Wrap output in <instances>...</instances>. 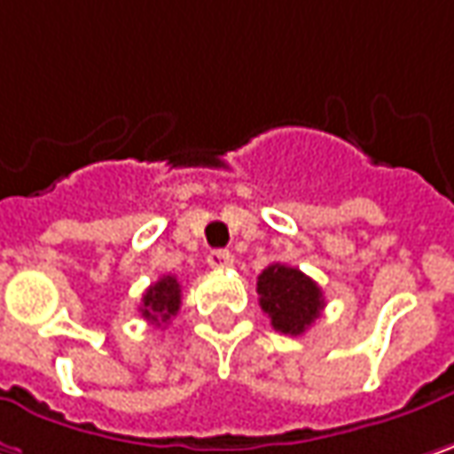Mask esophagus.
<instances>
[{"label": "esophagus", "mask_w": 454, "mask_h": 454, "mask_svg": "<svg viewBox=\"0 0 454 454\" xmlns=\"http://www.w3.org/2000/svg\"><path fill=\"white\" fill-rule=\"evenodd\" d=\"M207 264L213 270H226V267L233 264V254L226 252V249H213V252L207 254Z\"/></svg>", "instance_id": "34e87169"}]
</instances>
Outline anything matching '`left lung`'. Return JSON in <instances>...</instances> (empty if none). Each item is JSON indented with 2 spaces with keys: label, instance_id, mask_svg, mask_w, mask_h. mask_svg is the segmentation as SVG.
Listing matches in <instances>:
<instances>
[{
  "label": "left lung",
  "instance_id": "8db88e82",
  "mask_svg": "<svg viewBox=\"0 0 454 454\" xmlns=\"http://www.w3.org/2000/svg\"><path fill=\"white\" fill-rule=\"evenodd\" d=\"M259 306L270 316L275 332L301 336L313 326V321L324 310V293L298 267L270 264L259 280Z\"/></svg>",
  "mask_w": 454,
  "mask_h": 454
}]
</instances>
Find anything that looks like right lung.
<instances>
[{"instance_id":"obj_1","label":"right lung","mask_w":454,"mask_h":454,"mask_svg":"<svg viewBox=\"0 0 454 454\" xmlns=\"http://www.w3.org/2000/svg\"><path fill=\"white\" fill-rule=\"evenodd\" d=\"M182 306V290H179V282L174 275H164L161 280H156L146 293H144V301H141V316L146 318L148 324H153L156 329L159 326H167L174 316L179 313Z\"/></svg>"}]
</instances>
